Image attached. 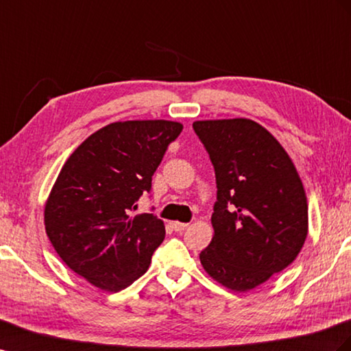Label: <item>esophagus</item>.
Returning a JSON list of instances; mask_svg holds the SVG:
<instances>
[{"instance_id":"obj_1","label":"esophagus","mask_w":351,"mask_h":351,"mask_svg":"<svg viewBox=\"0 0 351 351\" xmlns=\"http://www.w3.org/2000/svg\"><path fill=\"white\" fill-rule=\"evenodd\" d=\"M171 227L176 232H183V230L187 229L189 224L187 223H180V221H171Z\"/></svg>"}]
</instances>
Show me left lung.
<instances>
[{
  "label": "left lung",
  "mask_w": 351,
  "mask_h": 351,
  "mask_svg": "<svg viewBox=\"0 0 351 351\" xmlns=\"http://www.w3.org/2000/svg\"><path fill=\"white\" fill-rule=\"evenodd\" d=\"M193 130L217 182L214 236L199 258L223 287L250 291L287 269L304 245V187L285 149L255 121H196Z\"/></svg>",
  "instance_id": "obj_1"
}]
</instances>
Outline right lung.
Instances as JSON below:
<instances>
[{"label":"right lung","mask_w":351,"mask_h":351,"mask_svg":"<svg viewBox=\"0 0 351 351\" xmlns=\"http://www.w3.org/2000/svg\"><path fill=\"white\" fill-rule=\"evenodd\" d=\"M182 130L164 119L113 122L62 167L45 204V232L66 266L91 285L118 292L149 269L165 238L164 221L130 214Z\"/></svg>","instance_id":"right-lung-1"}]
</instances>
